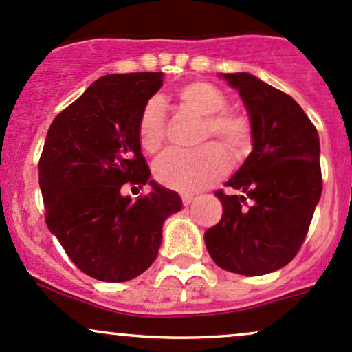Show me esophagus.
<instances>
[{"mask_svg": "<svg viewBox=\"0 0 352 352\" xmlns=\"http://www.w3.org/2000/svg\"><path fill=\"white\" fill-rule=\"evenodd\" d=\"M194 199H195V197L192 195V194H182V204H184L185 207L190 206V204L194 202Z\"/></svg>", "mask_w": 352, "mask_h": 352, "instance_id": "obj_1", "label": "esophagus"}]
</instances>
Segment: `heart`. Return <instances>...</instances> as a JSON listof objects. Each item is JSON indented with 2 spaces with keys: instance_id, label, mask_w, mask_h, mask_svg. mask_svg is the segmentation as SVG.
Here are the masks:
<instances>
[{
  "instance_id": "heart-1",
  "label": "heart",
  "mask_w": 352,
  "mask_h": 352,
  "mask_svg": "<svg viewBox=\"0 0 352 352\" xmlns=\"http://www.w3.org/2000/svg\"><path fill=\"white\" fill-rule=\"evenodd\" d=\"M184 107L204 117L202 140L215 137L234 155H242L252 140V125L244 113L229 110L227 96L220 88L207 82H187L175 90ZM167 110L164 100H146L137 123L138 142L145 152H157L165 138ZM229 168V158L219 144L197 150L170 148L157 158L153 175L157 182L172 190L192 194L217 182Z\"/></svg>"
}]
</instances>
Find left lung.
Masks as SVG:
<instances>
[{"label":"left lung","mask_w":352,"mask_h":352,"mask_svg":"<svg viewBox=\"0 0 352 352\" xmlns=\"http://www.w3.org/2000/svg\"><path fill=\"white\" fill-rule=\"evenodd\" d=\"M244 100L254 148L226 185L244 195L215 192L222 219L206 245L219 267L264 276L299 252L322 192L319 135L292 96L250 73H222Z\"/></svg>","instance_id":"1"}]
</instances>
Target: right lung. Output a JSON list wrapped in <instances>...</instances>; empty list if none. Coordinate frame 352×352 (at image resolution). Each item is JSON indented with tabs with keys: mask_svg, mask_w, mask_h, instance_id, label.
Masks as SVG:
<instances>
[{
	"mask_svg": "<svg viewBox=\"0 0 352 352\" xmlns=\"http://www.w3.org/2000/svg\"><path fill=\"white\" fill-rule=\"evenodd\" d=\"M162 72L96 80L50 125L38 175L45 220L69 261L103 283H125L157 258L165 219L182 208L173 190L150 180L137 123ZM153 190L135 201L121 187Z\"/></svg>",
	"mask_w": 352,
	"mask_h": 352,
	"instance_id": "add662e5",
	"label": "right lung"
}]
</instances>
